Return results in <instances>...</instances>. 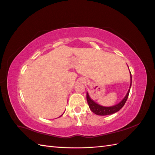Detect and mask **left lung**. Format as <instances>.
<instances>
[{
  "label": "left lung",
  "mask_w": 155,
  "mask_h": 155,
  "mask_svg": "<svg viewBox=\"0 0 155 155\" xmlns=\"http://www.w3.org/2000/svg\"><path fill=\"white\" fill-rule=\"evenodd\" d=\"M128 69H129V68H128ZM130 84L129 89H128L127 94L125 95V97H124L123 99L122 100L120 103H118V104L114 105V106L104 107V106H102V105H100L99 104H98L96 103V102L94 101L93 99H91V98L90 97L89 94H88V92H87V103H88V106H89L90 109L92 110V112L97 115L105 116V115L113 114L115 113H117V112L119 111L121 108H123L125 103H126V101H127L128 97V94H129V93H130L131 84H132V77H131L130 71Z\"/></svg>",
  "instance_id": "8db88e82"
}]
</instances>
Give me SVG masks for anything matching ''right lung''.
Wrapping results in <instances>:
<instances>
[{
  "label": "right lung",
  "mask_w": 155,
  "mask_h": 155,
  "mask_svg": "<svg viewBox=\"0 0 155 155\" xmlns=\"http://www.w3.org/2000/svg\"><path fill=\"white\" fill-rule=\"evenodd\" d=\"M62 115H61V116H62ZM61 116H60V117H61Z\"/></svg>",
  "instance_id": "right-lung-1"
}]
</instances>
